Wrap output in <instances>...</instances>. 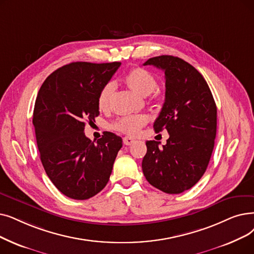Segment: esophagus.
Segmentation results:
<instances>
[{
  "mask_svg": "<svg viewBox=\"0 0 254 254\" xmlns=\"http://www.w3.org/2000/svg\"><path fill=\"white\" fill-rule=\"evenodd\" d=\"M135 141H136V140H135L134 138L128 137V136H126V137L124 138V143H125L126 145H131Z\"/></svg>",
  "mask_w": 254,
  "mask_h": 254,
  "instance_id": "esophagus-1",
  "label": "esophagus"
}]
</instances>
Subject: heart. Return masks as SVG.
Wrapping results in <instances>:
<instances>
[{"instance_id":"b5f03b06","label":"heart","mask_w":254,"mask_h":254,"mask_svg":"<svg viewBox=\"0 0 254 254\" xmlns=\"http://www.w3.org/2000/svg\"><path fill=\"white\" fill-rule=\"evenodd\" d=\"M125 81L128 85L130 89H133L136 93L146 96L150 94L157 88L158 82L156 76H154L150 71L142 68L136 67L131 69L126 76ZM114 91V84L108 83L106 84L98 94L97 105L101 110H105L108 108L110 104V100ZM147 123V117L144 115H131L126 116L118 119L113 125V127L125 131L127 134L135 135L139 129Z\"/></svg>"}]
</instances>
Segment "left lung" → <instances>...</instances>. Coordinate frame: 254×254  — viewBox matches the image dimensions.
I'll use <instances>...</instances> for the list:
<instances>
[{"label":"left lung","mask_w":254,"mask_h":254,"mask_svg":"<svg viewBox=\"0 0 254 254\" xmlns=\"http://www.w3.org/2000/svg\"><path fill=\"white\" fill-rule=\"evenodd\" d=\"M165 72V102L153 124L156 133L167 129L166 145L147 141L142 170L147 182L168 194L191 189L206 170L214 149L217 107L201 73L188 62L163 55L148 59Z\"/></svg>","instance_id":"left-lung-1"}]
</instances>
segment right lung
I'll return each mask as SVG.
<instances>
[{
	"mask_svg": "<svg viewBox=\"0 0 254 254\" xmlns=\"http://www.w3.org/2000/svg\"><path fill=\"white\" fill-rule=\"evenodd\" d=\"M120 62H72L41 85L33 113L40 160L49 179L65 196L85 200L109 182L123 139L106 131L96 142L84 134L86 121L100 114L97 98Z\"/></svg>",
	"mask_w": 254,
	"mask_h": 254,
	"instance_id": "right-lung-1",
	"label": "right lung"
}]
</instances>
